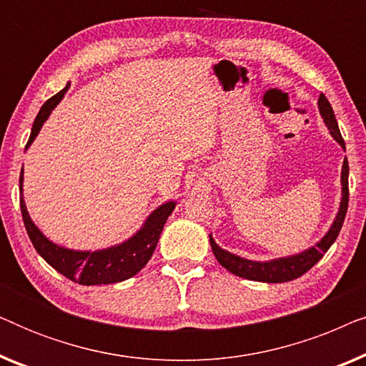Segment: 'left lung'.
Instances as JSON below:
<instances>
[{
    "label": "left lung",
    "mask_w": 366,
    "mask_h": 366,
    "mask_svg": "<svg viewBox=\"0 0 366 366\" xmlns=\"http://www.w3.org/2000/svg\"><path fill=\"white\" fill-rule=\"evenodd\" d=\"M318 112H320V117L323 118V123L325 127L328 128L330 134H332L335 142L345 149V142L342 134H340V128H338L337 118H335L333 108L323 93L320 94L318 98ZM340 184H342V198H340L337 217H335L333 223L330 224L327 233H325L323 237L313 244V247L303 249V252L300 253L288 254V257H280L273 259H264V262H257V259L238 257V254L223 249L217 242H214L212 233H209V244H212L213 254L217 257L218 263L222 264L223 268H227L228 272L237 274V277L253 280V282L285 283L302 277L303 273H307L310 268L315 267V264L323 258V254L327 253L328 248L335 243L340 229L343 227L345 214H347V208H348V159L347 158L343 159Z\"/></svg>",
    "instance_id": "8db88e82"
}]
</instances>
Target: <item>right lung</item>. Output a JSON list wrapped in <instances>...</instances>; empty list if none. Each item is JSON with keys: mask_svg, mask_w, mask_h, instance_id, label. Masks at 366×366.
Returning <instances> with one entry per match:
<instances>
[{"mask_svg": "<svg viewBox=\"0 0 366 366\" xmlns=\"http://www.w3.org/2000/svg\"><path fill=\"white\" fill-rule=\"evenodd\" d=\"M69 83L64 86L61 92L49 98L46 103L39 109L36 119H34L31 134H29L26 149L31 147L34 138L38 137L39 129L49 118V114L58 103L64 98V93L68 92ZM24 172L21 168V174H19V207H21V214L24 227H26L28 237L31 239L33 247L36 252L44 258V262L66 277L74 283L86 285H109V283H119L124 280L132 278L142 269L157 248L159 234L163 232L164 223L169 214L173 213L177 202L169 199L154 208L152 213L148 214L142 227L134 232L132 237L124 239V242L118 244H112V247L102 248V249H73L61 247V244L54 243L39 229L34 222L29 217L26 203H24L23 197V179Z\"/></svg>", "mask_w": 366, "mask_h": 366, "instance_id": "obj_1", "label": "right lung"}]
</instances>
